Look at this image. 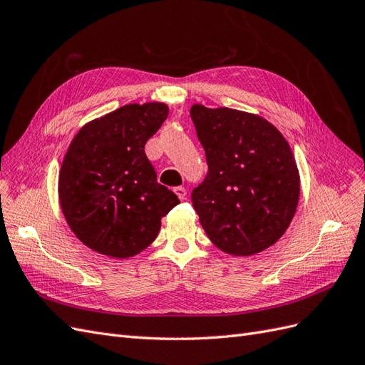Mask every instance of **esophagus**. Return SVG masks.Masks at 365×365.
Masks as SVG:
<instances>
[{
  "label": "esophagus",
  "mask_w": 365,
  "mask_h": 365,
  "mask_svg": "<svg viewBox=\"0 0 365 365\" xmlns=\"http://www.w3.org/2000/svg\"><path fill=\"white\" fill-rule=\"evenodd\" d=\"M173 192L176 193V196H178V197H180V200H184V197H185V195H187V192H185V189H184V187H175V189H173Z\"/></svg>",
  "instance_id": "34e87169"
}]
</instances>
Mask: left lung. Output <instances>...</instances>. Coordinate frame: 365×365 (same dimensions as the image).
<instances>
[{
    "label": "left lung",
    "instance_id": "1",
    "mask_svg": "<svg viewBox=\"0 0 365 365\" xmlns=\"http://www.w3.org/2000/svg\"><path fill=\"white\" fill-rule=\"evenodd\" d=\"M208 172L192 202L213 244L252 256L277 242L295 215L300 175L288 141L269 121L230 108H190Z\"/></svg>",
    "mask_w": 365,
    "mask_h": 365
}]
</instances>
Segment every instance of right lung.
I'll use <instances>...</instances> for the list:
<instances>
[{"label": "right lung", "mask_w": 365, "mask_h": 365, "mask_svg": "<svg viewBox=\"0 0 365 365\" xmlns=\"http://www.w3.org/2000/svg\"><path fill=\"white\" fill-rule=\"evenodd\" d=\"M168 115L164 103L125 105L73 138L59 172V201L86 247L117 259L135 256L155 240L161 217L180 204L158 184L145 152Z\"/></svg>", "instance_id": "right-lung-1"}]
</instances>
